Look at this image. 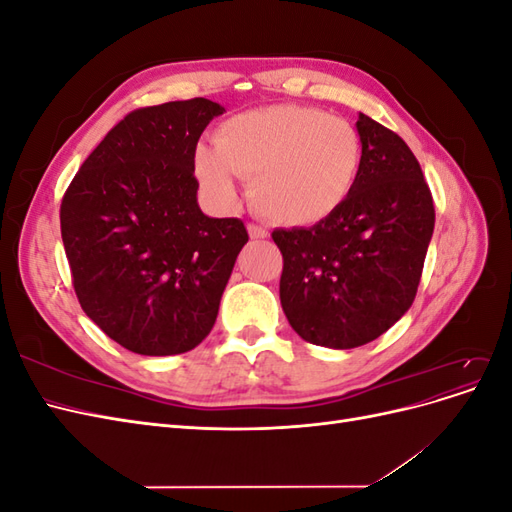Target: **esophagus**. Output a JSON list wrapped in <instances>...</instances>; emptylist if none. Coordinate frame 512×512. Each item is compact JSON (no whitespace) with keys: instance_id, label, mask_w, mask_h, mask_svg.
<instances>
[{"instance_id":"34e87169","label":"esophagus","mask_w":512,"mask_h":512,"mask_svg":"<svg viewBox=\"0 0 512 512\" xmlns=\"http://www.w3.org/2000/svg\"><path fill=\"white\" fill-rule=\"evenodd\" d=\"M247 232H250L252 239H267V230L258 224H247Z\"/></svg>"}]
</instances>
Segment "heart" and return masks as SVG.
<instances>
[{
    "label": "heart",
    "mask_w": 512,
    "mask_h": 512,
    "mask_svg": "<svg viewBox=\"0 0 512 512\" xmlns=\"http://www.w3.org/2000/svg\"><path fill=\"white\" fill-rule=\"evenodd\" d=\"M363 166L361 134L350 121L303 104H271L224 121L215 147L200 145L196 177L218 207L250 181L254 209L282 226H314L342 207Z\"/></svg>",
    "instance_id": "heart-1"
}]
</instances>
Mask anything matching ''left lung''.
<instances>
[{
  "label": "left lung",
  "instance_id": "obj_1",
  "mask_svg": "<svg viewBox=\"0 0 512 512\" xmlns=\"http://www.w3.org/2000/svg\"><path fill=\"white\" fill-rule=\"evenodd\" d=\"M363 166L352 194L309 228H277L282 309L305 342L348 350L404 316L421 282L436 224L433 198L410 147L359 113Z\"/></svg>",
  "mask_w": 512,
  "mask_h": 512
}]
</instances>
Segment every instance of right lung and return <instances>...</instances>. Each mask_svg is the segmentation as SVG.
<instances>
[{
    "label": "right lung",
    "instance_id": "obj_1",
    "mask_svg": "<svg viewBox=\"0 0 512 512\" xmlns=\"http://www.w3.org/2000/svg\"><path fill=\"white\" fill-rule=\"evenodd\" d=\"M224 106L207 98L123 117L61 200V239L83 312L123 348L181 354L213 329L247 230L198 207L196 143Z\"/></svg>",
    "mask_w": 512,
    "mask_h": 512
}]
</instances>
